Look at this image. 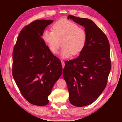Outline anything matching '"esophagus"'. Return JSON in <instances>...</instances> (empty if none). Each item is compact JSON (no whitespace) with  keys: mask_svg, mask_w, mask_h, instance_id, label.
<instances>
[{"mask_svg":"<svg viewBox=\"0 0 122 122\" xmlns=\"http://www.w3.org/2000/svg\"><path fill=\"white\" fill-rule=\"evenodd\" d=\"M61 65H62V67H63V68L64 67H65V62H64L62 60L61 61Z\"/></svg>","mask_w":122,"mask_h":122,"instance_id":"1","label":"esophagus"}]
</instances>
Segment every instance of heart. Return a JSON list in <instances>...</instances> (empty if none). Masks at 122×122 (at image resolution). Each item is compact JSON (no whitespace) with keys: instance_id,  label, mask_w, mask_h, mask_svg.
<instances>
[{"instance_id":"heart-1","label":"heart","mask_w":122,"mask_h":122,"mask_svg":"<svg viewBox=\"0 0 122 122\" xmlns=\"http://www.w3.org/2000/svg\"><path fill=\"white\" fill-rule=\"evenodd\" d=\"M53 31L45 30L43 39L49 50L57 53L61 42L62 48L60 54L62 59H67L77 55L83 50L86 41V34L83 28L69 20L62 19L53 26Z\"/></svg>"}]
</instances>
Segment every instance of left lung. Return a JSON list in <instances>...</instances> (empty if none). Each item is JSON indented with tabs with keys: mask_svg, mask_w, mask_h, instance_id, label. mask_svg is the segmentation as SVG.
<instances>
[{
	"mask_svg": "<svg viewBox=\"0 0 122 122\" xmlns=\"http://www.w3.org/2000/svg\"><path fill=\"white\" fill-rule=\"evenodd\" d=\"M67 18L84 27L86 34V44L80 55L66 61L63 71L70 102L75 107H84L95 102L107 86L111 70L110 45L92 20L73 15Z\"/></svg>",
	"mask_w": 122,
	"mask_h": 122,
	"instance_id": "1",
	"label": "left lung"
}]
</instances>
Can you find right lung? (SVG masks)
Returning <instances> with one entry per match:
<instances>
[{
	"label": "right lung",
	"instance_id": "right-lung-1",
	"mask_svg": "<svg viewBox=\"0 0 122 122\" xmlns=\"http://www.w3.org/2000/svg\"><path fill=\"white\" fill-rule=\"evenodd\" d=\"M51 20H36L22 29L13 52L12 74L22 95L32 104L44 106L62 73L61 62L41 38Z\"/></svg>",
	"mask_w": 122,
	"mask_h": 122
}]
</instances>
